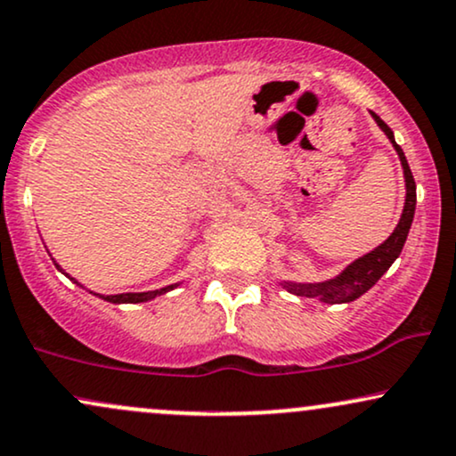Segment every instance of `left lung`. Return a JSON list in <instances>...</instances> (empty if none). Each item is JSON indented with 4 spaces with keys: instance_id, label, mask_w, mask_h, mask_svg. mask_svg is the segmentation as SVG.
<instances>
[{
    "instance_id": "obj_1",
    "label": "left lung",
    "mask_w": 456,
    "mask_h": 456,
    "mask_svg": "<svg viewBox=\"0 0 456 456\" xmlns=\"http://www.w3.org/2000/svg\"><path fill=\"white\" fill-rule=\"evenodd\" d=\"M370 115H373L378 126L384 130L386 137H388L392 141V145H395L396 154H399L401 165H403V174H405L407 195H405V208H403L401 221L384 244L378 246L375 250H370V253L364 255V257L355 259L352 265H347V268L337 276V279H330L326 282H308V285H305V282H282V287H285L289 294L305 296V297H319V300L328 302V305L354 302L355 297L366 294V291H369L370 287H373L375 282L386 274V270H388L390 265L395 264V259L401 255L403 244H405L407 233H410L413 212H416V182H413L411 169L410 165H407V159L405 154H403L401 145H396L395 133H392L388 124H386L378 113L370 111Z\"/></svg>"
}]
</instances>
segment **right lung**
Returning <instances> with one entry per match:
<instances>
[{"instance_id": "add662e5", "label": "right lung", "mask_w": 456, "mask_h": 456, "mask_svg": "<svg viewBox=\"0 0 456 456\" xmlns=\"http://www.w3.org/2000/svg\"><path fill=\"white\" fill-rule=\"evenodd\" d=\"M57 268H60V265H57ZM61 272H64V270H61ZM64 274H66V272H64ZM72 281H75V279H72ZM77 285H81V282H77ZM174 287L175 285L165 287V289H156V291H143V294H118V296H101V297H102V300H107V302H113V305H137V302H148V300H151V297L165 294V291L174 289Z\"/></svg>"}]
</instances>
